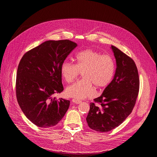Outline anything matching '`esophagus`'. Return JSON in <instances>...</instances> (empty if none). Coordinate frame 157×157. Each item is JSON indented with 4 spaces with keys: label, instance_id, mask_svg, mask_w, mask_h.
Here are the masks:
<instances>
[{
    "label": "esophagus",
    "instance_id": "obj_1",
    "mask_svg": "<svg viewBox=\"0 0 157 157\" xmlns=\"http://www.w3.org/2000/svg\"><path fill=\"white\" fill-rule=\"evenodd\" d=\"M72 102H73V103H74V104H80L81 102V101H79V100H77V99H75V98H73V99L72 100Z\"/></svg>",
    "mask_w": 157,
    "mask_h": 157
}]
</instances>
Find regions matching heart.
Wrapping results in <instances>:
<instances>
[{
  "mask_svg": "<svg viewBox=\"0 0 157 157\" xmlns=\"http://www.w3.org/2000/svg\"><path fill=\"white\" fill-rule=\"evenodd\" d=\"M76 64L65 61L60 67L63 79L71 83L82 74L83 78L66 88L67 96L85 99L95 95L94 86L98 89L108 86L115 72V62L110 55L88 48L76 55Z\"/></svg>",
  "mask_w": 157,
  "mask_h": 157,
  "instance_id": "obj_1",
  "label": "heart"
}]
</instances>
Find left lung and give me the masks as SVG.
Segmentation results:
<instances>
[{"mask_svg": "<svg viewBox=\"0 0 157 157\" xmlns=\"http://www.w3.org/2000/svg\"><path fill=\"white\" fill-rule=\"evenodd\" d=\"M111 48L117 62L114 78L102 95L90 103L86 117L88 127L101 132H109L125 121L134 108L139 90L134 61L115 46Z\"/></svg>", "mask_w": 157, "mask_h": 157, "instance_id": "8db88e82", "label": "left lung"}]
</instances>
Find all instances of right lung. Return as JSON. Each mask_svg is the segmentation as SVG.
Returning a JSON list of instances; mask_svg holds the SVG:
<instances>
[{
  "mask_svg": "<svg viewBox=\"0 0 157 157\" xmlns=\"http://www.w3.org/2000/svg\"><path fill=\"white\" fill-rule=\"evenodd\" d=\"M77 44L68 39L48 40L24 54L16 79V95L26 117L40 128L56 125L70 101L53 97L63 90L60 67Z\"/></svg>",
  "mask_w": 157,
  "mask_h": 157,
  "instance_id": "right-lung-1",
  "label": "right lung"
}]
</instances>
